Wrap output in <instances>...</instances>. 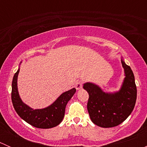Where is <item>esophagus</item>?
I'll use <instances>...</instances> for the list:
<instances>
[{
	"label": "esophagus",
	"mask_w": 147,
	"mask_h": 147,
	"mask_svg": "<svg viewBox=\"0 0 147 147\" xmlns=\"http://www.w3.org/2000/svg\"><path fill=\"white\" fill-rule=\"evenodd\" d=\"M75 87L77 90H80L81 88H82V82L81 81H78L75 82Z\"/></svg>",
	"instance_id": "esophagus-1"
}]
</instances>
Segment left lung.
Returning a JSON list of instances; mask_svg holds the SVG:
<instances>
[{
  "instance_id": "8db88e82",
  "label": "left lung",
  "mask_w": 147,
  "mask_h": 147,
  "mask_svg": "<svg viewBox=\"0 0 147 147\" xmlns=\"http://www.w3.org/2000/svg\"><path fill=\"white\" fill-rule=\"evenodd\" d=\"M124 78L119 91L105 92L97 84L86 82L83 88L88 92L87 111L92 121L104 128L114 127L122 123L134 109L137 100V87L131 67L123 59Z\"/></svg>"
}]
</instances>
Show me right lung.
<instances>
[{"label":"right lung","instance_id":"obj_1","mask_svg":"<svg viewBox=\"0 0 147 147\" xmlns=\"http://www.w3.org/2000/svg\"><path fill=\"white\" fill-rule=\"evenodd\" d=\"M20 68L13 76L11 99L13 107L24 121L40 129H50L60 124L65 116L67 102L75 94L76 89L72 88L63 92L52 105L43 109H32L22 101L18 90V76Z\"/></svg>","mask_w":147,"mask_h":147}]
</instances>
